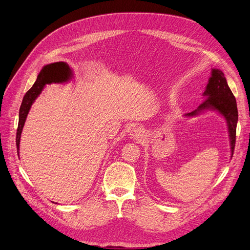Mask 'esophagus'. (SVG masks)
Wrapping results in <instances>:
<instances>
[{
  "label": "esophagus",
  "mask_w": 250,
  "mask_h": 250,
  "mask_svg": "<svg viewBox=\"0 0 250 250\" xmlns=\"http://www.w3.org/2000/svg\"><path fill=\"white\" fill-rule=\"evenodd\" d=\"M144 137H145V135H144V132L143 129H141L140 127H136V128H133L132 133H130V138H133L134 140H142Z\"/></svg>",
  "instance_id": "34e87169"
}]
</instances>
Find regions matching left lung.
Returning <instances> with one entry per match:
<instances>
[{"label":"left lung","mask_w":250,"mask_h":250,"mask_svg":"<svg viewBox=\"0 0 250 250\" xmlns=\"http://www.w3.org/2000/svg\"><path fill=\"white\" fill-rule=\"evenodd\" d=\"M204 95L206 96L204 102L195 110L188 113L187 115H196L202 110L206 109L218 110L221 114L224 115L228 124L232 157L236 142V125H237L238 121V110L236 99L227 84L224 73L220 70L213 69L212 77L208 79V83Z\"/></svg>","instance_id":"left-lung-1"}]
</instances>
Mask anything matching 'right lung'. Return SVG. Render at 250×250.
I'll return each mask as SVG.
<instances>
[{"instance_id":"add662e5","label":"right lung","mask_w":250,"mask_h":250,"mask_svg":"<svg viewBox=\"0 0 250 250\" xmlns=\"http://www.w3.org/2000/svg\"><path fill=\"white\" fill-rule=\"evenodd\" d=\"M70 69L68 64L63 62H54L45 65L37 76V79L33 86L26 92V94L23 97L20 110H19V123L16 133V146H17V153L19 156V144H20V137L22 133V128L25 123L26 117H27L28 111L31 107L33 101L36 97L41 94L45 84H49L52 82H62L68 80L70 76Z\"/></svg>"}]
</instances>
